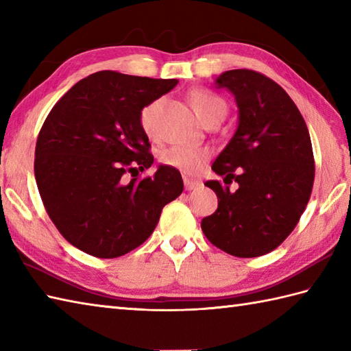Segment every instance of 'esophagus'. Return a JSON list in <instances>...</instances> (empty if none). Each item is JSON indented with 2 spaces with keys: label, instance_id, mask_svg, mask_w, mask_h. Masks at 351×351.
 Masks as SVG:
<instances>
[{
  "label": "esophagus",
  "instance_id": "esophagus-1",
  "mask_svg": "<svg viewBox=\"0 0 351 351\" xmlns=\"http://www.w3.org/2000/svg\"><path fill=\"white\" fill-rule=\"evenodd\" d=\"M184 185H185V190H196L197 187H200V181L191 180L189 176H184Z\"/></svg>",
  "mask_w": 351,
  "mask_h": 351
}]
</instances>
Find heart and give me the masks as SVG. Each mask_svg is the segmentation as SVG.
I'll return each instance as SVG.
<instances>
[{
    "label": "heart",
    "mask_w": 351,
    "mask_h": 351,
    "mask_svg": "<svg viewBox=\"0 0 351 351\" xmlns=\"http://www.w3.org/2000/svg\"><path fill=\"white\" fill-rule=\"evenodd\" d=\"M193 107H195L197 116L206 121L214 116H225L226 102L220 96L210 90H195L190 96ZM161 106V99H156L140 111V126L146 136L154 137L156 134V116ZM211 156V149L200 146H170L164 149L160 155L162 164L170 167H176L189 173H195Z\"/></svg>",
    "instance_id": "1"
}]
</instances>
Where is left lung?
Returning <instances> with one entry per match:
<instances>
[{
	"label": "left lung",
	"instance_id": "left-lung-1",
	"mask_svg": "<svg viewBox=\"0 0 351 351\" xmlns=\"http://www.w3.org/2000/svg\"><path fill=\"white\" fill-rule=\"evenodd\" d=\"M235 96L240 119L206 181L217 211L200 223L215 247L238 258H255L287 240L306 208L315 161L306 122L283 88L250 69L223 72L215 81ZM235 180L239 189L228 190Z\"/></svg>",
	"mask_w": 351,
	"mask_h": 351
}]
</instances>
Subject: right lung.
<instances>
[{"label":"right lung","mask_w":351,"mask_h":351,"mask_svg":"<svg viewBox=\"0 0 351 351\" xmlns=\"http://www.w3.org/2000/svg\"><path fill=\"white\" fill-rule=\"evenodd\" d=\"M176 84L101 71L72 86L45 119L34 152L37 189L77 249L106 259L125 255L151 237L164 205L182 193L175 167L134 176L154 162L140 111Z\"/></svg>","instance_id":"1"}]
</instances>
